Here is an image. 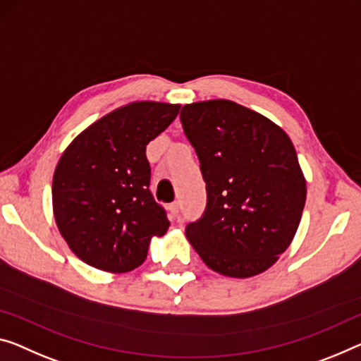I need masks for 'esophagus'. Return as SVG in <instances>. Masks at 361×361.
<instances>
[{"label": "esophagus", "mask_w": 361, "mask_h": 361, "mask_svg": "<svg viewBox=\"0 0 361 361\" xmlns=\"http://www.w3.org/2000/svg\"><path fill=\"white\" fill-rule=\"evenodd\" d=\"M179 212H180L179 202H174V203L169 204V213H171V216H173V218H176V216L179 214Z\"/></svg>", "instance_id": "1"}]
</instances>
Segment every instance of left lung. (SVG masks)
Returning <instances> with one entry per match:
<instances>
[{
	"mask_svg": "<svg viewBox=\"0 0 361 361\" xmlns=\"http://www.w3.org/2000/svg\"><path fill=\"white\" fill-rule=\"evenodd\" d=\"M180 121L208 192L203 218L187 226L188 242L216 273H264L289 248L307 200L289 135L231 99L185 104Z\"/></svg>",
	"mask_w": 361,
	"mask_h": 361,
	"instance_id": "obj_1",
	"label": "left lung"
}]
</instances>
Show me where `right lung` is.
I'll list each match as a JSON object with an SVG mask.
<instances>
[{"label":"right lung","mask_w":361,"mask_h":361,"mask_svg":"<svg viewBox=\"0 0 361 361\" xmlns=\"http://www.w3.org/2000/svg\"><path fill=\"white\" fill-rule=\"evenodd\" d=\"M180 104L132 102L82 130L53 176V214L82 262L127 273L145 262L149 242L169 227L149 185L147 145L166 130Z\"/></svg>","instance_id":"right-lung-1"}]
</instances>
